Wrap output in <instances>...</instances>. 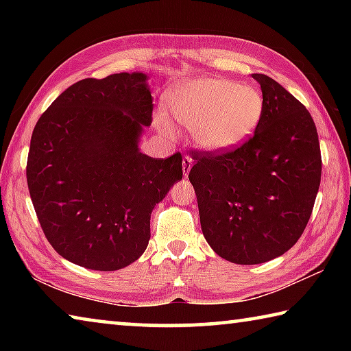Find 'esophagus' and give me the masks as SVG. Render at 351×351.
Returning <instances> with one entry per match:
<instances>
[{"mask_svg":"<svg viewBox=\"0 0 351 351\" xmlns=\"http://www.w3.org/2000/svg\"><path fill=\"white\" fill-rule=\"evenodd\" d=\"M190 169H192V158L187 156V154H186V156L182 158V173H184V176L189 175Z\"/></svg>","mask_w":351,"mask_h":351,"instance_id":"34e87169","label":"esophagus"}]
</instances>
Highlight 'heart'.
<instances>
[{"mask_svg": "<svg viewBox=\"0 0 351 351\" xmlns=\"http://www.w3.org/2000/svg\"><path fill=\"white\" fill-rule=\"evenodd\" d=\"M175 119L192 130L193 141L207 152H228L251 138L265 110L263 94L254 85L221 77H201L176 86L170 94ZM158 127L171 134L173 127L165 114Z\"/></svg>", "mask_w": 351, "mask_h": 351, "instance_id": "1", "label": "heart"}]
</instances>
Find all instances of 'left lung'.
Listing matches in <instances>:
<instances>
[{
    "instance_id": "1",
    "label": "left lung",
    "mask_w": 351,
    "mask_h": 351,
    "mask_svg": "<svg viewBox=\"0 0 351 351\" xmlns=\"http://www.w3.org/2000/svg\"><path fill=\"white\" fill-rule=\"evenodd\" d=\"M252 77L265 99L252 138L228 152H192L189 171L206 241L237 265L265 263L295 245L322 175L310 111L271 77Z\"/></svg>"
}]
</instances>
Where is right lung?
<instances>
[{
  "label": "right lung",
  "mask_w": 351,
  "mask_h": 351,
  "mask_svg": "<svg viewBox=\"0 0 351 351\" xmlns=\"http://www.w3.org/2000/svg\"><path fill=\"white\" fill-rule=\"evenodd\" d=\"M153 97L142 73L83 79L34 128L27 187L51 246L83 268L117 271L150 240V217L182 180V156L139 152Z\"/></svg>",
  "instance_id": "1"
}]
</instances>
